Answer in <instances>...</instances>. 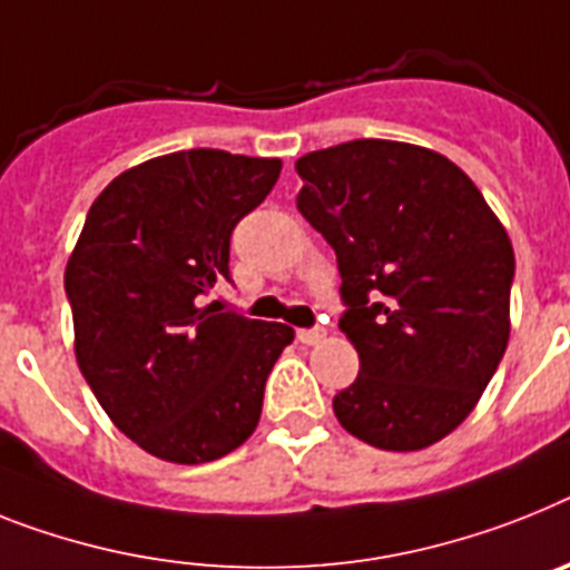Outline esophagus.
<instances>
[{"label":"esophagus","instance_id":"1","mask_svg":"<svg viewBox=\"0 0 570 570\" xmlns=\"http://www.w3.org/2000/svg\"><path fill=\"white\" fill-rule=\"evenodd\" d=\"M295 336H298L301 344H318L327 333H324V327H301L295 330Z\"/></svg>","mask_w":570,"mask_h":570}]
</instances>
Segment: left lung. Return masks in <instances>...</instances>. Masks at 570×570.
I'll return each mask as SVG.
<instances>
[{
    "label": "left lung",
    "instance_id": "left-lung-1",
    "mask_svg": "<svg viewBox=\"0 0 570 570\" xmlns=\"http://www.w3.org/2000/svg\"><path fill=\"white\" fill-rule=\"evenodd\" d=\"M298 212L333 246L338 327L358 376L338 423L376 449L414 452L455 432L510 338V237L455 161L356 138L301 156Z\"/></svg>",
    "mask_w": 570,
    "mask_h": 570
}]
</instances>
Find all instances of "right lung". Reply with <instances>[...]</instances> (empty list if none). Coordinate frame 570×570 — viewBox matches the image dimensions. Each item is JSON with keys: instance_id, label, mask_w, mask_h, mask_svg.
<instances>
[{"instance_id": "obj_1", "label": "right lung", "mask_w": 570, "mask_h": 570, "mask_svg": "<svg viewBox=\"0 0 570 570\" xmlns=\"http://www.w3.org/2000/svg\"><path fill=\"white\" fill-rule=\"evenodd\" d=\"M281 159L179 150L115 176L66 266L75 356L100 409L170 463H208L257 429L266 376L295 330L205 304L234 226Z\"/></svg>"}]
</instances>
